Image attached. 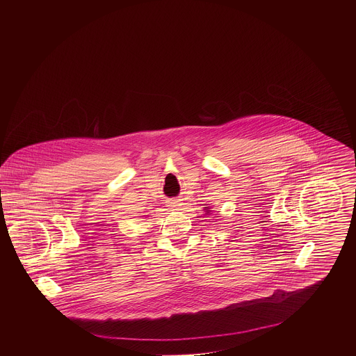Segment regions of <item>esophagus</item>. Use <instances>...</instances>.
<instances>
[{"label":"esophagus","mask_w":356,"mask_h":356,"mask_svg":"<svg viewBox=\"0 0 356 356\" xmlns=\"http://www.w3.org/2000/svg\"><path fill=\"white\" fill-rule=\"evenodd\" d=\"M181 205H183V204L180 203L179 200H170V202H168V207H170V209H172V211H177Z\"/></svg>","instance_id":"34e87169"}]
</instances>
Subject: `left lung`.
Here are the masks:
<instances>
[{"instance_id":"left-lung-1","label":"left lung","mask_w":356,"mask_h":356,"mask_svg":"<svg viewBox=\"0 0 356 356\" xmlns=\"http://www.w3.org/2000/svg\"><path fill=\"white\" fill-rule=\"evenodd\" d=\"M204 212H205V215H211V212H212V208L211 207H204Z\"/></svg>"}]
</instances>
